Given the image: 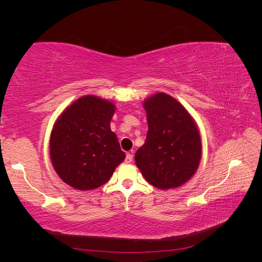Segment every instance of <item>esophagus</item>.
<instances>
[{
  "mask_svg": "<svg viewBox=\"0 0 262 262\" xmlns=\"http://www.w3.org/2000/svg\"><path fill=\"white\" fill-rule=\"evenodd\" d=\"M133 161V155L131 154V153H126V156H125V160H124V162L126 163V164H129V163H131Z\"/></svg>",
  "mask_w": 262,
  "mask_h": 262,
  "instance_id": "obj_1",
  "label": "esophagus"
}]
</instances>
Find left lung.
Returning <instances> with one entry per match:
<instances>
[{"mask_svg":"<svg viewBox=\"0 0 262 262\" xmlns=\"http://www.w3.org/2000/svg\"><path fill=\"white\" fill-rule=\"evenodd\" d=\"M148 131L136 153V164L147 182L163 190L182 186L201 160L198 126L178 100L157 93L144 101Z\"/></svg>","mask_w":262,"mask_h":262,"instance_id":"left-lung-1","label":"left lung"}]
</instances>
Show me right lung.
<instances>
[{
	"instance_id": "obj_1",
	"label": "right lung",
	"mask_w": 262,
	"mask_h": 262,
	"mask_svg": "<svg viewBox=\"0 0 262 262\" xmlns=\"http://www.w3.org/2000/svg\"><path fill=\"white\" fill-rule=\"evenodd\" d=\"M116 106L97 96H83L55 121L50 137V157L59 177L75 189H96L112 177L125 154L110 120Z\"/></svg>"
}]
</instances>
